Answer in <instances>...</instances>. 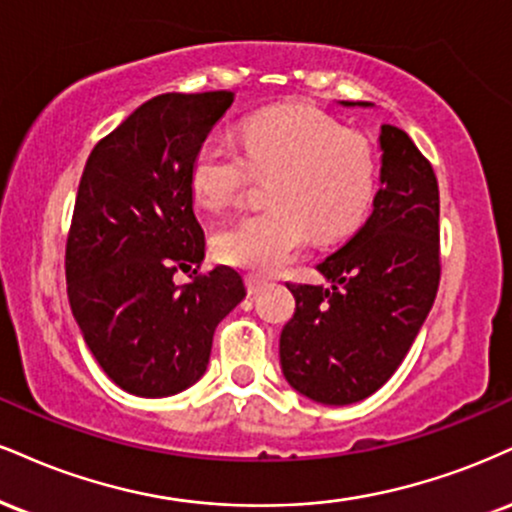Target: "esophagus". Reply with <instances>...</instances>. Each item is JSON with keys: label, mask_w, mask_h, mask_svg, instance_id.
<instances>
[{"label": "esophagus", "mask_w": 512, "mask_h": 512, "mask_svg": "<svg viewBox=\"0 0 512 512\" xmlns=\"http://www.w3.org/2000/svg\"><path fill=\"white\" fill-rule=\"evenodd\" d=\"M245 286H248V293H250V295H255V293H260L264 286H267V279H262V276L250 274V276H245Z\"/></svg>", "instance_id": "esophagus-1"}]
</instances>
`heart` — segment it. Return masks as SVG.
<instances>
[{
	"label": "heart",
	"instance_id": "heart-1",
	"mask_svg": "<svg viewBox=\"0 0 512 512\" xmlns=\"http://www.w3.org/2000/svg\"><path fill=\"white\" fill-rule=\"evenodd\" d=\"M240 147L243 152L209 135L190 164L193 195L212 209L233 205L252 174H272V207L245 214L214 236L217 255L233 267L279 272L305 248L310 231L334 238L355 226L372 200L367 143L315 109L281 107L250 116L240 126Z\"/></svg>",
	"mask_w": 512,
	"mask_h": 512
}]
</instances>
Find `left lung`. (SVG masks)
<instances>
[{"instance_id": "obj_1", "label": "left lung", "mask_w": 512, "mask_h": 512, "mask_svg": "<svg viewBox=\"0 0 512 512\" xmlns=\"http://www.w3.org/2000/svg\"><path fill=\"white\" fill-rule=\"evenodd\" d=\"M374 107L372 102H341ZM372 214L317 264L331 286H288L281 372L300 396L350 405L372 396L408 355L439 288V186L410 135L384 123Z\"/></svg>"}]
</instances>
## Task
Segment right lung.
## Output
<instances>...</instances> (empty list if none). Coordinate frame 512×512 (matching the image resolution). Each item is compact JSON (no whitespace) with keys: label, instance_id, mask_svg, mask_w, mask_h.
Returning <instances> with one entry per match:
<instances>
[{"label":"right lung","instance_id":"add662e5","mask_svg":"<svg viewBox=\"0 0 512 512\" xmlns=\"http://www.w3.org/2000/svg\"><path fill=\"white\" fill-rule=\"evenodd\" d=\"M233 92H166L90 152L66 240L69 305L109 379L140 398L186 391L207 372L217 324L245 298L236 269L197 274L205 231L190 164Z\"/></svg>","mask_w":512,"mask_h":512}]
</instances>
